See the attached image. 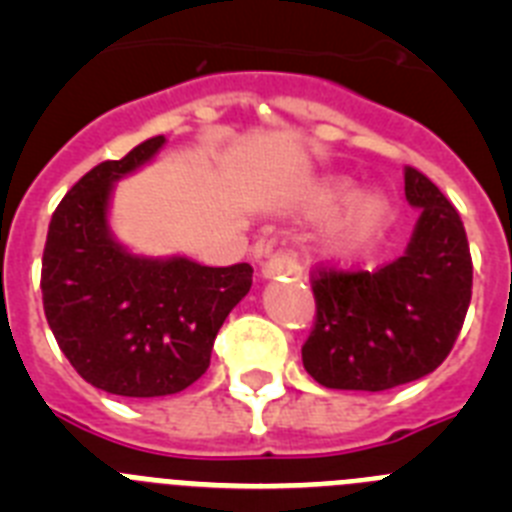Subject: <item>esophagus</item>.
<instances>
[{"label":"esophagus","instance_id":"obj_1","mask_svg":"<svg viewBox=\"0 0 512 512\" xmlns=\"http://www.w3.org/2000/svg\"><path fill=\"white\" fill-rule=\"evenodd\" d=\"M264 277H300L302 264L295 251H277L261 264Z\"/></svg>","mask_w":512,"mask_h":512}]
</instances>
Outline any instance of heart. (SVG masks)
Wrapping results in <instances>:
<instances>
[{"mask_svg":"<svg viewBox=\"0 0 512 512\" xmlns=\"http://www.w3.org/2000/svg\"><path fill=\"white\" fill-rule=\"evenodd\" d=\"M330 200H338V202L348 200V189L346 187L333 189ZM387 220H390V207L384 205V200H379V197H369V200L359 207V212H356L354 238L359 243L369 241V238H374L377 233H382Z\"/></svg>","mask_w":512,"mask_h":512,"instance_id":"obj_1","label":"heart"}]
</instances>
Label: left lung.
Listing matches in <instances>:
<instances>
[{
    "label": "left lung",
    "instance_id": "8db88e82",
    "mask_svg": "<svg viewBox=\"0 0 512 512\" xmlns=\"http://www.w3.org/2000/svg\"><path fill=\"white\" fill-rule=\"evenodd\" d=\"M405 197L420 217L400 259L374 271L315 266L310 274L315 323L302 364L330 390L382 392L431 374L467 318L472 253L459 212L413 166Z\"/></svg>",
    "mask_w": 512,
    "mask_h": 512
}]
</instances>
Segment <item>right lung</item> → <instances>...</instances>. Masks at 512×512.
<instances>
[{"label": "right lung", "mask_w": 512, "mask_h": 512, "mask_svg": "<svg viewBox=\"0 0 512 512\" xmlns=\"http://www.w3.org/2000/svg\"><path fill=\"white\" fill-rule=\"evenodd\" d=\"M164 143L156 135L87 171L56 207L45 238V318L79 377L110 395L187 390L207 372L217 330L253 282L248 264L140 259L110 235L112 182L151 161Z\"/></svg>", "instance_id": "right-lung-1"}]
</instances>
